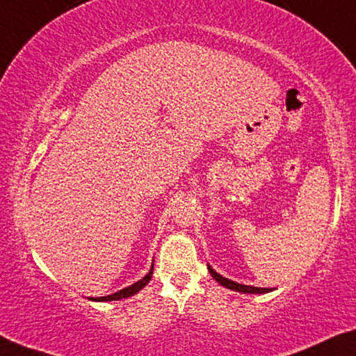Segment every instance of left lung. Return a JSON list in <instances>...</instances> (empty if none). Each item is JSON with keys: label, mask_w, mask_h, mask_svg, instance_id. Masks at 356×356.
Masks as SVG:
<instances>
[{"label": "left lung", "mask_w": 356, "mask_h": 356, "mask_svg": "<svg viewBox=\"0 0 356 356\" xmlns=\"http://www.w3.org/2000/svg\"><path fill=\"white\" fill-rule=\"evenodd\" d=\"M209 270L211 273V277L215 278V280L222 285L224 288L227 289H234V291H238V293H248V294H262V293H269L272 291L270 288H258V286H248V285H242V283H237V282H232L229 280V278H224L220 273L215 272L209 266Z\"/></svg>", "instance_id": "obj_1"}]
</instances>
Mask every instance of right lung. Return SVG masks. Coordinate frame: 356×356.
<instances>
[{
    "label": "right lung",
    "mask_w": 356,
    "mask_h": 356,
    "mask_svg": "<svg viewBox=\"0 0 356 356\" xmlns=\"http://www.w3.org/2000/svg\"><path fill=\"white\" fill-rule=\"evenodd\" d=\"M152 270H154V264L151 266V270L146 273V275L141 278V280H138L136 283H134V285H130L127 288L121 289V291L114 293V294H109V296H102V298H89L90 300H97V302H106V300H121V299H125V298H130L134 296V294H136L140 291L141 288H145L147 283H149L151 277H152Z\"/></svg>",
    "instance_id": "1"
}]
</instances>
